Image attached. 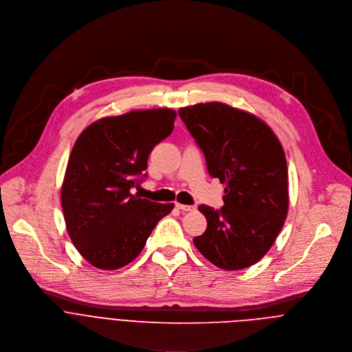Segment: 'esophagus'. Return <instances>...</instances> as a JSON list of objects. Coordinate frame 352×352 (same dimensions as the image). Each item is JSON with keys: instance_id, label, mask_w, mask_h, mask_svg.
Returning a JSON list of instances; mask_svg holds the SVG:
<instances>
[{"instance_id": "1", "label": "esophagus", "mask_w": 352, "mask_h": 352, "mask_svg": "<svg viewBox=\"0 0 352 352\" xmlns=\"http://www.w3.org/2000/svg\"><path fill=\"white\" fill-rule=\"evenodd\" d=\"M176 206L180 209V210H184V212H190V210H194L195 206L194 205H184V204H176Z\"/></svg>"}]
</instances>
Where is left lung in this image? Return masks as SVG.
Masks as SVG:
<instances>
[{
    "instance_id": "1",
    "label": "left lung",
    "mask_w": 352,
    "mask_h": 352,
    "mask_svg": "<svg viewBox=\"0 0 352 352\" xmlns=\"http://www.w3.org/2000/svg\"><path fill=\"white\" fill-rule=\"evenodd\" d=\"M179 116L204 153L208 173L226 186L222 208L198 206L208 226L194 244L218 267H248L269 251L287 217L282 144L261 119L222 102L180 108Z\"/></svg>"
}]
</instances>
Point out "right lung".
<instances>
[{
    "mask_svg": "<svg viewBox=\"0 0 352 352\" xmlns=\"http://www.w3.org/2000/svg\"><path fill=\"white\" fill-rule=\"evenodd\" d=\"M169 108L131 111L90 124L70 153L60 190L66 229L93 266L130 263L157 223L173 209L133 194L146 177L153 148L173 131Z\"/></svg>",
    "mask_w": 352,
    "mask_h": 352,
    "instance_id": "obj_1",
    "label": "right lung"
}]
</instances>
